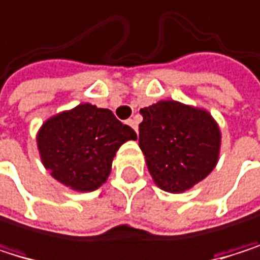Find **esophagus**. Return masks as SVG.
Here are the masks:
<instances>
[{
	"mask_svg": "<svg viewBox=\"0 0 260 260\" xmlns=\"http://www.w3.org/2000/svg\"><path fill=\"white\" fill-rule=\"evenodd\" d=\"M127 124H128V125L136 132V133H138V121H136V119H128V121H127Z\"/></svg>",
	"mask_w": 260,
	"mask_h": 260,
	"instance_id": "34e87169",
	"label": "esophagus"
}]
</instances>
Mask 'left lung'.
I'll return each mask as SVG.
<instances>
[{"label":"left lung","mask_w":260,"mask_h":260,"mask_svg":"<svg viewBox=\"0 0 260 260\" xmlns=\"http://www.w3.org/2000/svg\"><path fill=\"white\" fill-rule=\"evenodd\" d=\"M139 113V147L159 189L186 192L214 171L222 132L208 110L159 101Z\"/></svg>","instance_id":"left-lung-1"}]
</instances>
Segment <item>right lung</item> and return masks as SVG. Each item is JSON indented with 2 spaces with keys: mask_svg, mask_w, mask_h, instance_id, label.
I'll use <instances>...</instances> for the list:
<instances>
[{
  "mask_svg": "<svg viewBox=\"0 0 260 260\" xmlns=\"http://www.w3.org/2000/svg\"><path fill=\"white\" fill-rule=\"evenodd\" d=\"M135 139V130L110 110L85 102L46 119L37 147L52 178L73 190L91 192L107 181L119 147Z\"/></svg>",
  "mask_w": 260,
  "mask_h": 260,
  "instance_id": "1",
  "label": "right lung"
}]
</instances>
